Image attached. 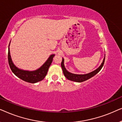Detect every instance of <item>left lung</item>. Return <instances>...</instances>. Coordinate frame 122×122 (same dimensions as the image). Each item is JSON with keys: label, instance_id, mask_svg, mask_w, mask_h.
Segmentation results:
<instances>
[{"label": "left lung", "instance_id": "left-lung-1", "mask_svg": "<svg viewBox=\"0 0 122 122\" xmlns=\"http://www.w3.org/2000/svg\"><path fill=\"white\" fill-rule=\"evenodd\" d=\"M104 61L105 56L101 65L97 68V69H96L94 71H92L91 73H87V74H73V73H71V72H69V71H68L66 69V68H65L64 64V59L63 58H62V61H61V68H62L63 74H64V76H66V78H67L68 80H70V81H76V82H83V81H86V80L90 79V78L93 77V76H94L95 75L97 74V73L101 71L102 68L104 63Z\"/></svg>", "mask_w": 122, "mask_h": 122}]
</instances>
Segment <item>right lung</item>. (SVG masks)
Segmentation results:
<instances>
[{"label": "right lung", "mask_w": 122, "mask_h": 122, "mask_svg": "<svg viewBox=\"0 0 122 122\" xmlns=\"http://www.w3.org/2000/svg\"><path fill=\"white\" fill-rule=\"evenodd\" d=\"M9 46L10 43L8 48V62L13 73L20 79L28 83H36L42 81L47 74L48 69L52 63L53 57L55 56V54L51 55L46 62L38 69L33 71H25L19 69L14 64L11 58Z\"/></svg>", "instance_id": "1"}]
</instances>
